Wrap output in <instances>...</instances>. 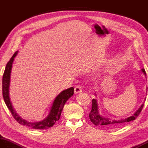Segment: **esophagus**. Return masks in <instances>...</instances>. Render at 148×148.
I'll return each instance as SVG.
<instances>
[{"mask_svg":"<svg viewBox=\"0 0 148 148\" xmlns=\"http://www.w3.org/2000/svg\"><path fill=\"white\" fill-rule=\"evenodd\" d=\"M81 92H82V88L80 86H76L74 88V93L76 94H78Z\"/></svg>","mask_w":148,"mask_h":148,"instance_id":"obj_1","label":"esophagus"}]
</instances>
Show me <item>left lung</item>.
<instances>
[{
  "label": "left lung",
  "mask_w": 148,
  "mask_h": 148,
  "mask_svg": "<svg viewBox=\"0 0 148 148\" xmlns=\"http://www.w3.org/2000/svg\"><path fill=\"white\" fill-rule=\"evenodd\" d=\"M141 72H142L146 77V74L144 69H141ZM146 90H147V88H146ZM143 106H144V103L140 106V108L137 110V111L135 112L132 116H131L127 118L121 119H112L108 118H106L104 116H103L99 114V107H98V103H97V101L96 99H93L92 100V111H91V112H90L89 117H90V121H92L94 125H96V126H102V127H105L107 128H119L123 126V125H125V123H127L128 122L134 120V119H136L138 116H139L141 111H142Z\"/></svg>",
  "instance_id": "1"
}]
</instances>
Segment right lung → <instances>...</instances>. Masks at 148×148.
<instances>
[{
	"instance_id": "obj_1",
	"label": "right lung",
	"mask_w": 148,
	"mask_h": 148,
	"mask_svg": "<svg viewBox=\"0 0 148 148\" xmlns=\"http://www.w3.org/2000/svg\"><path fill=\"white\" fill-rule=\"evenodd\" d=\"M17 54L18 51L15 52L14 54L11 58L10 60L8 62L4 74H3L2 95L4 102L6 106H7L8 108L11 111L12 116H13L14 118L20 124L25 125V126H27L28 127L34 128V129H48L49 127H53L55 124V123L59 120L65 102L67 101V100L70 97L73 95L74 88H69L67 90L62 91L61 93L58 94L57 97L55 99L54 101H53V105L51 109H50L49 114L43 120L37 122H29L21 118L20 116H19L14 109L12 103L11 102L10 97H9V85H10V78L12 65V62L14 61V58L17 55Z\"/></svg>"
}]
</instances>
